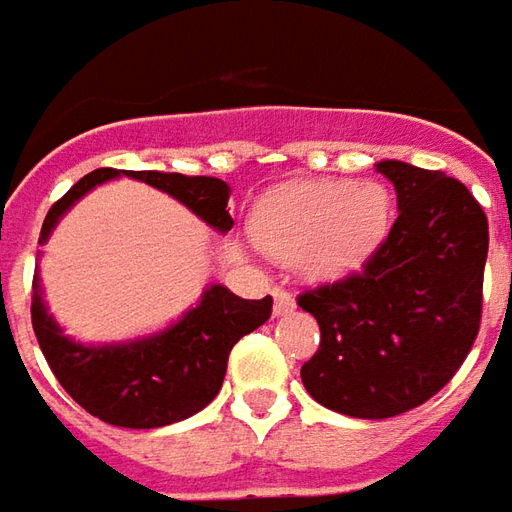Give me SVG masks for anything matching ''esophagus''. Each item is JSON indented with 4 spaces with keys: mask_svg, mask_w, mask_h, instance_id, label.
Here are the masks:
<instances>
[{
    "mask_svg": "<svg viewBox=\"0 0 512 512\" xmlns=\"http://www.w3.org/2000/svg\"><path fill=\"white\" fill-rule=\"evenodd\" d=\"M273 300H275V314L284 317V314H292L295 311V297L289 295L286 289H273Z\"/></svg>",
    "mask_w": 512,
    "mask_h": 512,
    "instance_id": "obj_1",
    "label": "esophagus"
}]
</instances>
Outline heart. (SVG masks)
<instances>
[{"label": "heart", "instance_id": "obj_1", "mask_svg": "<svg viewBox=\"0 0 512 512\" xmlns=\"http://www.w3.org/2000/svg\"><path fill=\"white\" fill-rule=\"evenodd\" d=\"M391 195L380 181H289L253 212L256 245L295 262L311 284H336L361 273L389 234Z\"/></svg>", "mask_w": 512, "mask_h": 512}]
</instances>
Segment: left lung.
<instances>
[{
	"mask_svg": "<svg viewBox=\"0 0 512 512\" xmlns=\"http://www.w3.org/2000/svg\"><path fill=\"white\" fill-rule=\"evenodd\" d=\"M400 215L364 273L300 295L320 350L300 378L355 419H389L447 386L480 331L488 220L460 181L400 159L375 162Z\"/></svg>",
	"mask_w": 512,
	"mask_h": 512,
	"instance_id": "left-lung-1",
	"label": "left lung"
}]
</instances>
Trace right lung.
<instances>
[{
    "mask_svg": "<svg viewBox=\"0 0 512 512\" xmlns=\"http://www.w3.org/2000/svg\"><path fill=\"white\" fill-rule=\"evenodd\" d=\"M112 179L143 181L187 206L198 220L228 234L231 187L215 176H184L165 170L99 168L79 179L43 220L41 245L76 201ZM273 297L245 300L223 284H206L198 303L159 331L123 342H82L68 336L43 295L41 267L32 281V328L54 378L101 422L151 430L204 411L223 386L231 347L270 320Z\"/></svg>",
    "mask_w": 512,
    "mask_h": 512,
    "instance_id": "right-lung-1",
    "label": "right lung"
}]
</instances>
